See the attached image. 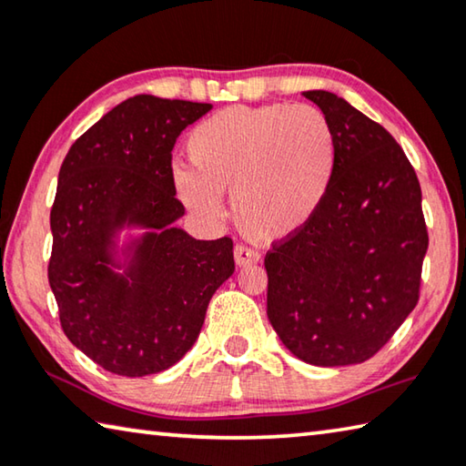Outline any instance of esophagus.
<instances>
[{"label": "esophagus", "mask_w": 466, "mask_h": 466, "mask_svg": "<svg viewBox=\"0 0 466 466\" xmlns=\"http://www.w3.org/2000/svg\"><path fill=\"white\" fill-rule=\"evenodd\" d=\"M233 256H235V264H238L239 268L249 266V264H258V262H259V254H258V251L251 249V248H246V246H235Z\"/></svg>", "instance_id": "esophagus-1"}]
</instances>
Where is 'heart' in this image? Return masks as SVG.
<instances>
[{
	"label": "heart",
	"mask_w": 466,
	"mask_h": 466,
	"mask_svg": "<svg viewBox=\"0 0 466 466\" xmlns=\"http://www.w3.org/2000/svg\"><path fill=\"white\" fill-rule=\"evenodd\" d=\"M190 166L174 167V186L204 220L225 215L233 190L235 223L248 238L284 241L311 223L336 171L338 145L328 116L313 106L225 108L186 141Z\"/></svg>",
	"instance_id": "heart-1"
}]
</instances>
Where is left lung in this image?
Listing matches in <instances>:
<instances>
[{"label": "left lung", "mask_w": 466, "mask_h": 466, "mask_svg": "<svg viewBox=\"0 0 466 466\" xmlns=\"http://www.w3.org/2000/svg\"><path fill=\"white\" fill-rule=\"evenodd\" d=\"M303 96L333 128L336 171L311 223L266 256L268 319L299 360L360 364L418 305L428 251L421 187L380 125L325 89Z\"/></svg>", "instance_id": "obj_1"}]
</instances>
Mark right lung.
Segmentation results:
<instances>
[{"label": "right lung", "instance_id": "add662e5", "mask_svg": "<svg viewBox=\"0 0 466 466\" xmlns=\"http://www.w3.org/2000/svg\"><path fill=\"white\" fill-rule=\"evenodd\" d=\"M210 108L128 97L71 145L61 166L48 284L65 336L120 377L182 360L212 295L235 270L231 239H194L174 225L186 210L171 149Z\"/></svg>", "mask_w": 466, "mask_h": 466}]
</instances>
